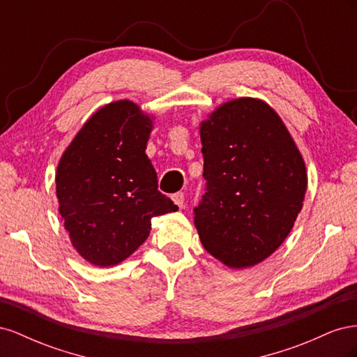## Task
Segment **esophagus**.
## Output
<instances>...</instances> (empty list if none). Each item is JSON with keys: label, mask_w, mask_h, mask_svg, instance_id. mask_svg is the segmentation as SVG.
<instances>
[{"label": "esophagus", "mask_w": 357, "mask_h": 357, "mask_svg": "<svg viewBox=\"0 0 357 357\" xmlns=\"http://www.w3.org/2000/svg\"><path fill=\"white\" fill-rule=\"evenodd\" d=\"M171 199L174 201V204H176V205H178L180 208L183 207V204H185V195H183V192H177V193H174V195L171 197Z\"/></svg>", "instance_id": "esophagus-1"}]
</instances>
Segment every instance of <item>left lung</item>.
<instances>
[{"instance_id": "1", "label": "left lung", "mask_w": 357, "mask_h": 357, "mask_svg": "<svg viewBox=\"0 0 357 357\" xmlns=\"http://www.w3.org/2000/svg\"><path fill=\"white\" fill-rule=\"evenodd\" d=\"M199 134L207 192L193 213L201 243L226 266H255L294 228L305 162L282 117L257 98L222 104Z\"/></svg>"}]
</instances>
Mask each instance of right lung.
<instances>
[{"mask_svg": "<svg viewBox=\"0 0 357 357\" xmlns=\"http://www.w3.org/2000/svg\"><path fill=\"white\" fill-rule=\"evenodd\" d=\"M153 119L128 100L107 104L86 122L56 169L59 214L77 253L113 266L142 245L156 215L178 207L158 190L146 147Z\"/></svg>", "mask_w": 357, "mask_h": 357, "instance_id": "1", "label": "right lung"}]
</instances>
